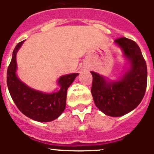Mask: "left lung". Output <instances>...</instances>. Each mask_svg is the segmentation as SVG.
<instances>
[{
	"instance_id": "left-lung-1",
	"label": "left lung",
	"mask_w": 154,
	"mask_h": 154,
	"mask_svg": "<svg viewBox=\"0 0 154 154\" xmlns=\"http://www.w3.org/2000/svg\"><path fill=\"white\" fill-rule=\"evenodd\" d=\"M122 51L126 67L116 79L91 72V92L94 103L101 112L119 117L133 111L141 103L147 84V69L142 52L135 42L126 38L115 40Z\"/></svg>"
}]
</instances>
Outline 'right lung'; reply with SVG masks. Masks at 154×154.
Returning a JSON list of instances; mask_svg holds the SVG:
<instances>
[{
  "instance_id": "obj_1",
  "label": "right lung",
  "mask_w": 154,
  "mask_h": 154,
  "mask_svg": "<svg viewBox=\"0 0 154 154\" xmlns=\"http://www.w3.org/2000/svg\"><path fill=\"white\" fill-rule=\"evenodd\" d=\"M24 41L16 45L7 73V85L14 103L24 115L33 120L45 123L59 117L65 109L68 88L79 73L64 75L57 80L59 90L45 92L31 88L18 78L17 53Z\"/></svg>"
}]
</instances>
